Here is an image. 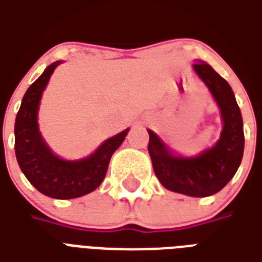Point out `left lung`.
Segmentation results:
<instances>
[{
	"mask_svg": "<svg viewBox=\"0 0 262 262\" xmlns=\"http://www.w3.org/2000/svg\"><path fill=\"white\" fill-rule=\"evenodd\" d=\"M193 70L208 85L222 112L223 130L216 146L196 157H177L148 130V154L154 172L167 189L188 196L203 198L219 192L236 174L244 151V132L240 108L229 82L206 63Z\"/></svg>",
	"mask_w": 262,
	"mask_h": 262,
	"instance_id": "1",
	"label": "left lung"
}]
</instances>
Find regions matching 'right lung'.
Segmentation results:
<instances>
[{
    "label": "right lung",
    "mask_w": 262,
    "mask_h": 262,
    "mask_svg": "<svg viewBox=\"0 0 262 262\" xmlns=\"http://www.w3.org/2000/svg\"><path fill=\"white\" fill-rule=\"evenodd\" d=\"M60 61L50 64L24 95L15 120V154L20 170L39 192L54 199H73L97 189L106 176L109 160L129 129L111 137L95 153L66 161L52 153L37 129V109L45 86Z\"/></svg>",
    "instance_id": "right-lung-1"
}]
</instances>
